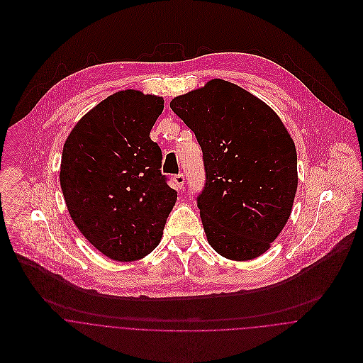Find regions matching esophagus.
<instances>
[{
  "label": "esophagus",
  "mask_w": 363,
  "mask_h": 363,
  "mask_svg": "<svg viewBox=\"0 0 363 363\" xmlns=\"http://www.w3.org/2000/svg\"><path fill=\"white\" fill-rule=\"evenodd\" d=\"M173 182L176 184L177 189H183V184H184V176L180 173V174H176L173 176Z\"/></svg>",
  "instance_id": "34e87169"
}]
</instances>
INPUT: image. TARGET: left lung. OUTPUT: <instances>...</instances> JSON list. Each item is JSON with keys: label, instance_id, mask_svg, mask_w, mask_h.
I'll list each match as a JSON object with an SVG mask.
<instances>
[{"label": "left lung", "instance_id": "left-lung-1", "mask_svg": "<svg viewBox=\"0 0 363 363\" xmlns=\"http://www.w3.org/2000/svg\"><path fill=\"white\" fill-rule=\"evenodd\" d=\"M196 134L207 183L199 197L209 246L222 257L264 255L286 225L298 190L295 143L279 116L225 79L172 99Z\"/></svg>", "mask_w": 363, "mask_h": 363}]
</instances>
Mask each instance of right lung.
I'll list each match as a JSON object with an SVG mask.
<instances>
[{"label": "right lung", "mask_w": 363, "mask_h": 363, "mask_svg": "<svg viewBox=\"0 0 363 363\" xmlns=\"http://www.w3.org/2000/svg\"><path fill=\"white\" fill-rule=\"evenodd\" d=\"M163 98L137 89L107 96L68 134L60 184L85 239L116 261H134L159 245L177 193L160 173L162 151L150 138Z\"/></svg>", "instance_id": "obj_1"}]
</instances>
